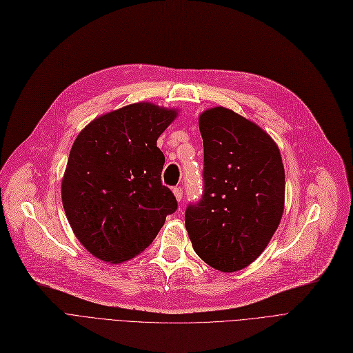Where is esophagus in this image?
I'll use <instances>...</instances> for the list:
<instances>
[{"instance_id": "obj_1", "label": "esophagus", "mask_w": 353, "mask_h": 353, "mask_svg": "<svg viewBox=\"0 0 353 353\" xmlns=\"http://www.w3.org/2000/svg\"><path fill=\"white\" fill-rule=\"evenodd\" d=\"M173 193H174L176 200H177V201H181V199H183V189H181V188H174V189H173Z\"/></svg>"}]
</instances>
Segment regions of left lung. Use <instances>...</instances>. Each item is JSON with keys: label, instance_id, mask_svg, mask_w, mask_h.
<instances>
[{"label": "left lung", "instance_id": "8db88e82", "mask_svg": "<svg viewBox=\"0 0 353 353\" xmlns=\"http://www.w3.org/2000/svg\"><path fill=\"white\" fill-rule=\"evenodd\" d=\"M205 189L186 209L197 256L220 272H237L261 256L285 209L279 147L253 121L226 107L203 111Z\"/></svg>", "mask_w": 353, "mask_h": 353}]
</instances>
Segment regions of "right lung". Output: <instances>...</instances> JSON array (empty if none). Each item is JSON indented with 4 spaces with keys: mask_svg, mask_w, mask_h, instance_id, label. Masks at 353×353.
I'll return each instance as SVG.
<instances>
[{
    "mask_svg": "<svg viewBox=\"0 0 353 353\" xmlns=\"http://www.w3.org/2000/svg\"><path fill=\"white\" fill-rule=\"evenodd\" d=\"M177 110L134 103L85 125L74 141L61 181L68 223L103 262L121 263L152 245L177 200L163 186L157 139Z\"/></svg>",
    "mask_w": 353,
    "mask_h": 353,
    "instance_id": "1",
    "label": "right lung"
}]
</instances>
